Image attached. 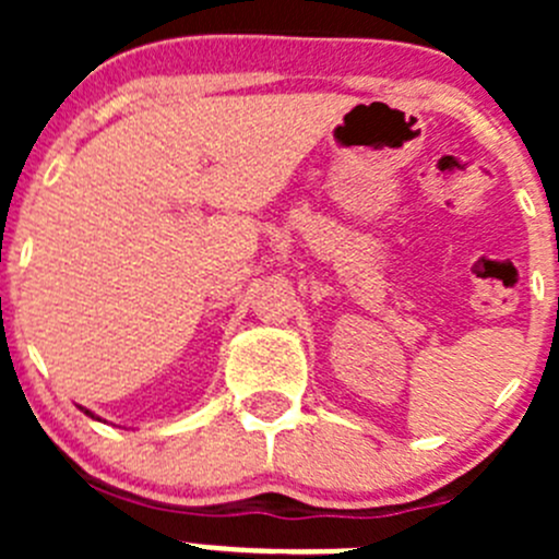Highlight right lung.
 Here are the masks:
<instances>
[{"instance_id": "obj_1", "label": "right lung", "mask_w": 559, "mask_h": 559, "mask_svg": "<svg viewBox=\"0 0 559 559\" xmlns=\"http://www.w3.org/2000/svg\"><path fill=\"white\" fill-rule=\"evenodd\" d=\"M83 411H86V408H83ZM86 414H88V416H94V414H92V411H86Z\"/></svg>"}]
</instances>
